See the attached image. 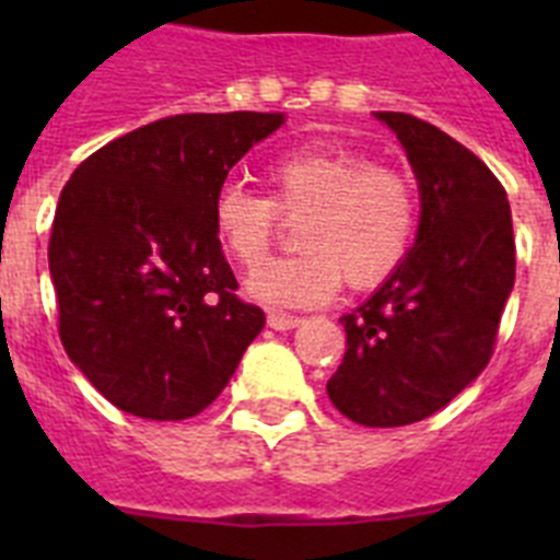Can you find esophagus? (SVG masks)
<instances>
[{
  "label": "esophagus",
  "mask_w": 560,
  "mask_h": 560,
  "mask_svg": "<svg viewBox=\"0 0 560 560\" xmlns=\"http://www.w3.org/2000/svg\"><path fill=\"white\" fill-rule=\"evenodd\" d=\"M300 323H303V319H300V316H294V314H283V311H269V325L275 330H291V328H296Z\"/></svg>",
  "instance_id": "obj_1"
}]
</instances>
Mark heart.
<instances>
[{
    "instance_id": "1",
    "label": "heart",
    "mask_w": 560,
    "mask_h": 560,
    "mask_svg": "<svg viewBox=\"0 0 560 560\" xmlns=\"http://www.w3.org/2000/svg\"><path fill=\"white\" fill-rule=\"evenodd\" d=\"M269 196L224 187L212 201L221 249L244 269L266 260L280 219L296 221L294 255L255 271L257 300L311 308L339 291L378 289L404 266L418 235V190L398 167L336 145H300L266 165Z\"/></svg>"
}]
</instances>
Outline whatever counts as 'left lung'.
<instances>
[{"instance_id":"left-lung-1","label":"left lung","mask_w":560,"mask_h":560,"mask_svg":"<svg viewBox=\"0 0 560 560\" xmlns=\"http://www.w3.org/2000/svg\"><path fill=\"white\" fill-rule=\"evenodd\" d=\"M420 185L418 241L368 303L341 316L348 350L328 398L361 427H407L485 368L516 280L508 192L491 167L412 114L378 112Z\"/></svg>"}]
</instances>
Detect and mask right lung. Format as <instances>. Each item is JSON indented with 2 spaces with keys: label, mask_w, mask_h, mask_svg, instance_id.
<instances>
[{
  "label": "right lung",
  "mask_w": 560,
  "mask_h": 560,
  "mask_svg": "<svg viewBox=\"0 0 560 560\" xmlns=\"http://www.w3.org/2000/svg\"><path fill=\"white\" fill-rule=\"evenodd\" d=\"M283 114H173L81 162L58 199L49 275L67 355L114 407L185 420L219 398L266 325L212 230L226 173Z\"/></svg>",
  "instance_id": "add662e5"
}]
</instances>
